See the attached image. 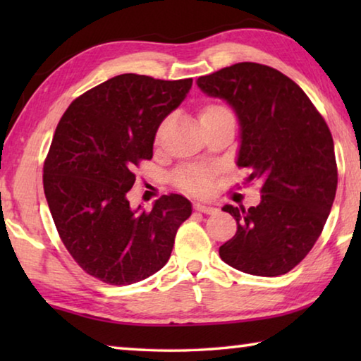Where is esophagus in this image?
<instances>
[{
    "label": "esophagus",
    "instance_id": "34e87169",
    "mask_svg": "<svg viewBox=\"0 0 361 361\" xmlns=\"http://www.w3.org/2000/svg\"><path fill=\"white\" fill-rule=\"evenodd\" d=\"M194 209L200 212V213H207V215H213V213H216V210H218V209H215V207L207 205V204H200V202L194 204Z\"/></svg>",
    "mask_w": 361,
    "mask_h": 361
}]
</instances>
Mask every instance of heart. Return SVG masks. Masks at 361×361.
<instances>
[{
    "label": "heart",
    "instance_id": "b5f03b06",
    "mask_svg": "<svg viewBox=\"0 0 361 361\" xmlns=\"http://www.w3.org/2000/svg\"><path fill=\"white\" fill-rule=\"evenodd\" d=\"M226 116H232L231 109L224 105H218V103H209L199 111V119L202 124L218 118H226ZM210 170L204 167H185L175 173L176 185L192 194L205 192L210 186Z\"/></svg>",
    "mask_w": 361,
    "mask_h": 361
}]
</instances>
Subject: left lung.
Listing matches in <instances>:
<instances>
[{
    "label": "left lung",
    "mask_w": 361,
    "mask_h": 361,
    "mask_svg": "<svg viewBox=\"0 0 361 361\" xmlns=\"http://www.w3.org/2000/svg\"><path fill=\"white\" fill-rule=\"evenodd\" d=\"M199 89L223 99L240 126L237 166L261 181V202L248 210L224 205L237 232L219 256L261 277L290 272L312 250L331 210L338 167L325 119L288 76L242 62L200 76Z\"/></svg>",
    "instance_id": "8db88e82"
}]
</instances>
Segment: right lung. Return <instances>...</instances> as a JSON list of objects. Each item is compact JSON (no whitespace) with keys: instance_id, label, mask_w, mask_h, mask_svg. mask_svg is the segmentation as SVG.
<instances>
[{"instance_id":"1","label":"right lung","mask_w":361,"mask_h":361,"mask_svg":"<svg viewBox=\"0 0 361 361\" xmlns=\"http://www.w3.org/2000/svg\"><path fill=\"white\" fill-rule=\"evenodd\" d=\"M192 79L114 76L71 103L44 161L46 200L60 239L89 276L130 285L166 266L191 202L162 195L151 212L132 209L133 170L152 157L161 122L180 106Z\"/></svg>"}]
</instances>
